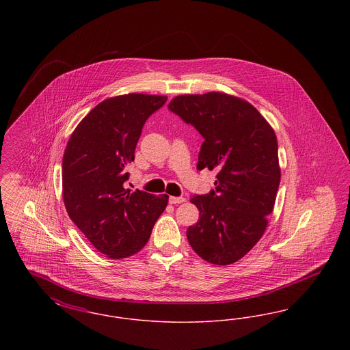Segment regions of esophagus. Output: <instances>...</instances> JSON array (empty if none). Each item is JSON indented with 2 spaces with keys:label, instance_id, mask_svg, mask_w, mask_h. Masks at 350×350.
Returning <instances> with one entry per match:
<instances>
[{
  "label": "esophagus",
  "instance_id": "1",
  "mask_svg": "<svg viewBox=\"0 0 350 350\" xmlns=\"http://www.w3.org/2000/svg\"><path fill=\"white\" fill-rule=\"evenodd\" d=\"M183 202H185L183 197H169V203H172V204H178Z\"/></svg>",
  "mask_w": 350,
  "mask_h": 350
}]
</instances>
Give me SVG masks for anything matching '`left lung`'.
I'll return each instance as SVG.
<instances>
[{
    "mask_svg": "<svg viewBox=\"0 0 350 350\" xmlns=\"http://www.w3.org/2000/svg\"><path fill=\"white\" fill-rule=\"evenodd\" d=\"M167 107L204 139L197 169L217 170L215 190L190 200L200 219L187 240L203 260L233 264L262 237L273 213L281 181L277 136L250 102L226 93L177 96Z\"/></svg>",
    "mask_w": 350,
    "mask_h": 350,
    "instance_id": "1",
    "label": "left lung"
}]
</instances>
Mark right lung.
<instances>
[{
	"mask_svg": "<svg viewBox=\"0 0 350 350\" xmlns=\"http://www.w3.org/2000/svg\"><path fill=\"white\" fill-rule=\"evenodd\" d=\"M167 97L131 93L98 103L75 129L63 157V200L68 215L96 250L126 258L142 250L167 204L124 187L126 167L146 120Z\"/></svg>",
	"mask_w": 350,
	"mask_h": 350,
	"instance_id": "obj_1",
	"label": "right lung"
}]
</instances>
